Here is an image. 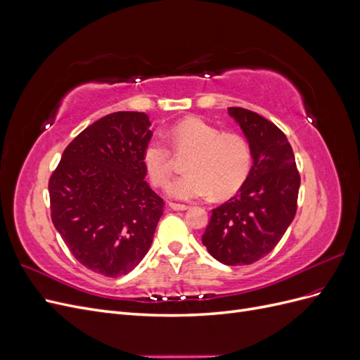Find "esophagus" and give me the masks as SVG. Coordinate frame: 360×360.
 Listing matches in <instances>:
<instances>
[{"instance_id":"34e87169","label":"esophagus","mask_w":360,"mask_h":360,"mask_svg":"<svg viewBox=\"0 0 360 360\" xmlns=\"http://www.w3.org/2000/svg\"><path fill=\"white\" fill-rule=\"evenodd\" d=\"M169 207L172 210H188L189 209V205L180 204V202H169Z\"/></svg>"}]
</instances>
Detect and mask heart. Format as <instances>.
Segmentation results:
<instances>
[{"label": "heart", "instance_id": "obj_1", "mask_svg": "<svg viewBox=\"0 0 360 360\" xmlns=\"http://www.w3.org/2000/svg\"><path fill=\"white\" fill-rule=\"evenodd\" d=\"M169 143L177 156L189 155L188 174L174 180L168 195L176 200L230 197L240 189L252 169L254 155L249 141L240 134L222 132L219 127L201 118H184L168 132ZM144 167L156 188H165L174 172L172 150L155 138L144 148Z\"/></svg>", "mask_w": 360, "mask_h": 360}]
</instances>
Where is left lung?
Returning a JSON list of instances; mask_svg holds the SVG:
<instances>
[{
    "label": "left lung",
    "instance_id": "8db88e82",
    "mask_svg": "<svg viewBox=\"0 0 360 360\" xmlns=\"http://www.w3.org/2000/svg\"><path fill=\"white\" fill-rule=\"evenodd\" d=\"M228 112L252 147L254 163L237 195L212 210L202 245L222 264L248 266L270 254L292 222L300 174L276 124L245 108Z\"/></svg>",
    "mask_w": 360,
    "mask_h": 360
}]
</instances>
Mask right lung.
<instances>
[{
  "label": "right lung",
  "instance_id": "obj_1",
  "mask_svg": "<svg viewBox=\"0 0 360 360\" xmlns=\"http://www.w3.org/2000/svg\"><path fill=\"white\" fill-rule=\"evenodd\" d=\"M150 124L144 112L102 117L66 147L49 179L52 224L94 274H129L153 242L165 202L146 181Z\"/></svg>",
  "mask_w": 360,
  "mask_h": 360
}]
</instances>
